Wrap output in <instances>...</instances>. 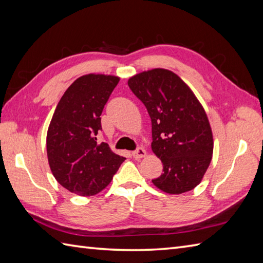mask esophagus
<instances>
[{
	"label": "esophagus",
	"instance_id": "1",
	"mask_svg": "<svg viewBox=\"0 0 263 263\" xmlns=\"http://www.w3.org/2000/svg\"><path fill=\"white\" fill-rule=\"evenodd\" d=\"M146 155H147V153H146V150H144L143 148H138L137 150H135V152L132 153V156L136 159H141L143 157H146Z\"/></svg>",
	"mask_w": 263,
	"mask_h": 263
}]
</instances>
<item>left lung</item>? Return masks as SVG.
Here are the masks:
<instances>
[{
  "label": "left lung",
  "instance_id": "8db88e82",
  "mask_svg": "<svg viewBox=\"0 0 263 263\" xmlns=\"http://www.w3.org/2000/svg\"><path fill=\"white\" fill-rule=\"evenodd\" d=\"M127 85L146 106L153 153L164 166L154 185L170 194L191 191L202 181L214 152L202 105L180 77L166 69L143 71L131 77Z\"/></svg>",
  "mask_w": 263,
  "mask_h": 263
}]
</instances>
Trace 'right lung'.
Wrapping results in <instances>:
<instances>
[{
    "instance_id": "right-lung-1",
    "label": "right lung",
    "mask_w": 263,
    "mask_h": 263,
    "mask_svg": "<svg viewBox=\"0 0 263 263\" xmlns=\"http://www.w3.org/2000/svg\"><path fill=\"white\" fill-rule=\"evenodd\" d=\"M119 77L89 73L66 89L49 123L48 164L61 185L81 197L99 193L110 183L124 157L98 143L100 115Z\"/></svg>"
}]
</instances>
